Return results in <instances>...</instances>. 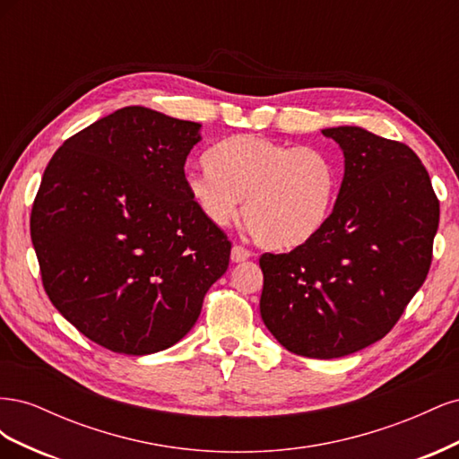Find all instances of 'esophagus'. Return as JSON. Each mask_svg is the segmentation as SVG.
<instances>
[{"label":"esophagus","instance_id":"obj_1","mask_svg":"<svg viewBox=\"0 0 459 459\" xmlns=\"http://www.w3.org/2000/svg\"><path fill=\"white\" fill-rule=\"evenodd\" d=\"M247 258H251V251L241 245H233L231 248V260L233 262H245Z\"/></svg>","mask_w":459,"mask_h":459}]
</instances>
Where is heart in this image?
I'll list each match as a JSON object with an SVG mask.
<instances>
[{
  "label": "heart",
  "mask_w": 459,
  "mask_h": 459,
  "mask_svg": "<svg viewBox=\"0 0 459 459\" xmlns=\"http://www.w3.org/2000/svg\"><path fill=\"white\" fill-rule=\"evenodd\" d=\"M208 164L186 174V187L214 226L243 216L256 243L289 251L317 238L333 212L337 164L327 152L238 134L208 151Z\"/></svg>",
  "instance_id": "obj_1"
}]
</instances>
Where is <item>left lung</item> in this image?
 Instances as JSON below:
<instances>
[{
    "mask_svg": "<svg viewBox=\"0 0 459 459\" xmlns=\"http://www.w3.org/2000/svg\"><path fill=\"white\" fill-rule=\"evenodd\" d=\"M344 178L322 233L260 256V316L289 352L341 358L383 339L433 260L440 206L420 157L358 126L322 130Z\"/></svg>",
    "mask_w": 459,
    "mask_h": 459,
    "instance_id": "left-lung-1",
    "label": "left lung"
}]
</instances>
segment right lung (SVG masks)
<instances>
[{"label":"right lung","mask_w":459,"mask_h":459,"mask_svg":"<svg viewBox=\"0 0 459 459\" xmlns=\"http://www.w3.org/2000/svg\"><path fill=\"white\" fill-rule=\"evenodd\" d=\"M201 124L124 107L55 151L32 204L44 289L105 349L143 356L195 325L231 243L186 187Z\"/></svg>","instance_id":"obj_1"}]
</instances>
